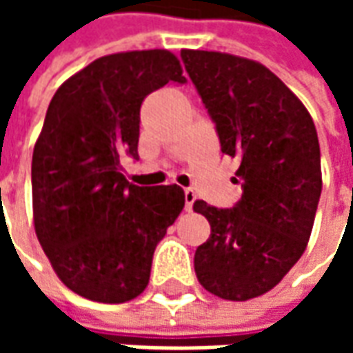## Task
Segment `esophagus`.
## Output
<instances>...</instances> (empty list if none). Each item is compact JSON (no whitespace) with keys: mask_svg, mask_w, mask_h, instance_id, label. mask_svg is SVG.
I'll return each instance as SVG.
<instances>
[{"mask_svg":"<svg viewBox=\"0 0 353 353\" xmlns=\"http://www.w3.org/2000/svg\"><path fill=\"white\" fill-rule=\"evenodd\" d=\"M194 200H196V192L192 191V189H187V191H185V210H187V212H191L192 210Z\"/></svg>","mask_w":353,"mask_h":353,"instance_id":"obj_1","label":"esophagus"}]
</instances>
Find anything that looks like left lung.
<instances>
[{
  "instance_id": "8db88e82",
  "label": "left lung",
  "mask_w": 353,
  "mask_h": 353,
  "mask_svg": "<svg viewBox=\"0 0 353 353\" xmlns=\"http://www.w3.org/2000/svg\"><path fill=\"white\" fill-rule=\"evenodd\" d=\"M181 60L221 151L240 161L244 189L232 210L192 204L212 227L194 272L212 295L250 301L276 288L308 245L321 194L318 132L296 94L261 62L191 49Z\"/></svg>"
}]
</instances>
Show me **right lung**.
<instances>
[{"instance_id":"obj_1","label":"right lung","mask_w":353,"mask_h":353,"mask_svg":"<svg viewBox=\"0 0 353 353\" xmlns=\"http://www.w3.org/2000/svg\"><path fill=\"white\" fill-rule=\"evenodd\" d=\"M168 81L185 77L166 49L98 58L60 85L35 141L37 240L65 288L96 303L143 293L154 248L185 206L181 187H138L119 166L124 153L138 159L141 101Z\"/></svg>"}]
</instances>
